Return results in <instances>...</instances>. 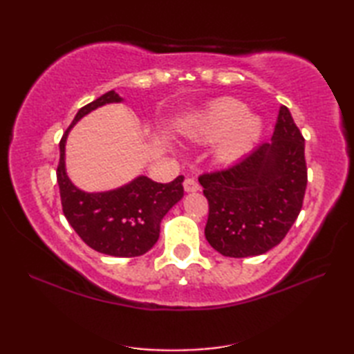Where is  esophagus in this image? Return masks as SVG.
<instances>
[{
  "label": "esophagus",
  "instance_id": "34e87169",
  "mask_svg": "<svg viewBox=\"0 0 354 354\" xmlns=\"http://www.w3.org/2000/svg\"><path fill=\"white\" fill-rule=\"evenodd\" d=\"M184 190L187 192V193H194V192H198L199 190V184L194 181V179H185L184 181Z\"/></svg>",
  "mask_w": 354,
  "mask_h": 354
}]
</instances>
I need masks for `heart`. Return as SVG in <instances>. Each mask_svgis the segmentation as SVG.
Masks as SVG:
<instances>
[{
  "label": "heart",
  "instance_id": "b5f03b06",
  "mask_svg": "<svg viewBox=\"0 0 354 354\" xmlns=\"http://www.w3.org/2000/svg\"><path fill=\"white\" fill-rule=\"evenodd\" d=\"M263 118L248 112L246 104L232 97H222L183 126L185 138L196 142H216L213 156L222 164L236 162L257 145L263 133Z\"/></svg>",
  "mask_w": 354,
  "mask_h": 354
}]
</instances>
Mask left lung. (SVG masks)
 <instances>
[{
  "mask_svg": "<svg viewBox=\"0 0 354 354\" xmlns=\"http://www.w3.org/2000/svg\"><path fill=\"white\" fill-rule=\"evenodd\" d=\"M209 204L205 237L225 257L272 250L301 212L307 185L304 138L281 106L270 142L227 170L199 178Z\"/></svg>",
  "mask_w": 354,
  "mask_h": 354,
  "instance_id": "obj_1",
  "label": "left lung"
}]
</instances>
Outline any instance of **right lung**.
<instances>
[{
    "label": "right lung",
    "mask_w": 354,
    "mask_h": 354,
    "mask_svg": "<svg viewBox=\"0 0 354 354\" xmlns=\"http://www.w3.org/2000/svg\"><path fill=\"white\" fill-rule=\"evenodd\" d=\"M123 102L112 89L79 109L59 142L61 160L56 175L64 214L79 237L97 252L129 259L146 254L158 242L162 217L184 196V176L158 184L140 175L117 189L85 192L71 181L65 162L66 138L73 126L104 104Z\"/></svg>",
    "instance_id": "right-lung-1"
}]
</instances>
